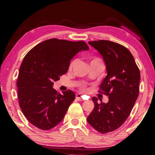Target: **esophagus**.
Returning <instances> with one entry per match:
<instances>
[{
	"instance_id": "34e87169",
	"label": "esophagus",
	"mask_w": 155,
	"mask_h": 155,
	"mask_svg": "<svg viewBox=\"0 0 155 155\" xmlns=\"http://www.w3.org/2000/svg\"><path fill=\"white\" fill-rule=\"evenodd\" d=\"M76 98H77V100H78V101H83V98H82V95L80 94H78L76 95Z\"/></svg>"
}]
</instances>
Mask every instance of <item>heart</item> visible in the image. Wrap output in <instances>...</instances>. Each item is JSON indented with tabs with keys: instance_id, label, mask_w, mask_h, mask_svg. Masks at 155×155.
I'll return each mask as SVG.
<instances>
[{
	"instance_id": "obj_1",
	"label": "heart",
	"mask_w": 155,
	"mask_h": 155,
	"mask_svg": "<svg viewBox=\"0 0 155 155\" xmlns=\"http://www.w3.org/2000/svg\"><path fill=\"white\" fill-rule=\"evenodd\" d=\"M95 61H101V60L100 59H98V58H95V59H93L92 60H91V62H95ZM74 61H72V62L71 63V64H70V69H71V68L73 67V65H74Z\"/></svg>"
}]
</instances>
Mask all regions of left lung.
<instances>
[{"label":"left lung","mask_w":155,"mask_h":155,"mask_svg":"<svg viewBox=\"0 0 155 155\" xmlns=\"http://www.w3.org/2000/svg\"><path fill=\"white\" fill-rule=\"evenodd\" d=\"M88 44L99 52L105 63L107 75L99 91L108 96L109 101L98 103V98L93 97L94 108L87 120L97 131L107 133L121 127L129 116L140 92V72L126 47L108 40Z\"/></svg>","instance_id":"8db88e82"}]
</instances>
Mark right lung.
Returning <instances> with one entry per match:
<instances>
[{"instance_id": "right-lung-1", "label": "right lung", "mask_w": 155, "mask_h": 155, "mask_svg": "<svg viewBox=\"0 0 155 155\" xmlns=\"http://www.w3.org/2000/svg\"><path fill=\"white\" fill-rule=\"evenodd\" d=\"M83 41L53 38L38 44L26 54L18 74L19 105L28 122L41 130L54 128L64 119L75 99L72 90L58 93L54 81L68 72L71 59L81 51H88Z\"/></svg>"}]
</instances>
